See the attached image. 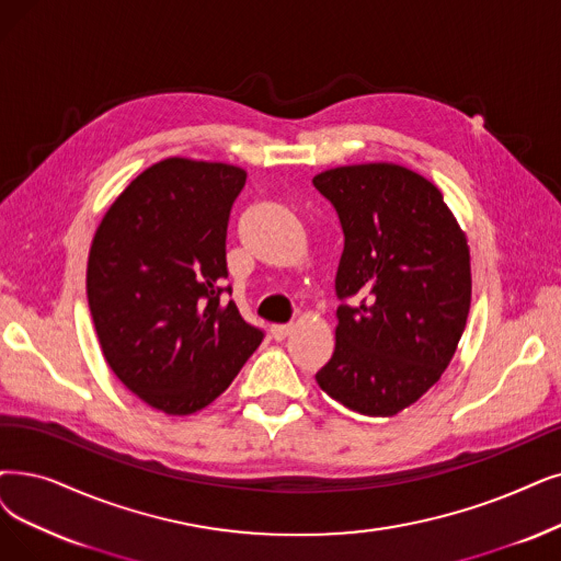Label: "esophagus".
<instances>
[{"instance_id":"1","label":"esophagus","mask_w":561,"mask_h":561,"mask_svg":"<svg viewBox=\"0 0 561 561\" xmlns=\"http://www.w3.org/2000/svg\"><path fill=\"white\" fill-rule=\"evenodd\" d=\"M293 331H295V324H274L272 327V335L276 341H285Z\"/></svg>"}]
</instances>
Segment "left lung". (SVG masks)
<instances>
[{
  "mask_svg": "<svg viewBox=\"0 0 561 561\" xmlns=\"http://www.w3.org/2000/svg\"><path fill=\"white\" fill-rule=\"evenodd\" d=\"M312 184L339 211L335 350L316 375L352 412L393 416L439 382L472 301L469 245L439 188L396 163L331 168Z\"/></svg>",
  "mask_w": 561,
  "mask_h": 561,
  "instance_id": "obj_1",
  "label": "left lung"
}]
</instances>
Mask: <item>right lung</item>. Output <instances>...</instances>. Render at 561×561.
I'll list each match as a JSON object with an SVG mask.
<instances>
[{
	"instance_id": "1",
	"label": "right lung",
	"mask_w": 561,
	"mask_h": 561,
	"mask_svg": "<svg viewBox=\"0 0 561 561\" xmlns=\"http://www.w3.org/2000/svg\"><path fill=\"white\" fill-rule=\"evenodd\" d=\"M243 184L237 165L170 156L122 191L89 249L87 299L105 362L170 416L207 408L262 343L237 304L220 299Z\"/></svg>"
}]
</instances>
